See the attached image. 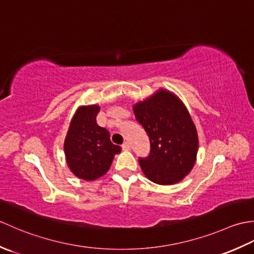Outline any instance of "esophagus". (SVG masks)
<instances>
[{"label": "esophagus", "instance_id": "1", "mask_svg": "<svg viewBox=\"0 0 254 254\" xmlns=\"http://www.w3.org/2000/svg\"><path fill=\"white\" fill-rule=\"evenodd\" d=\"M130 148H131V146H130V144H128L127 142L122 144V149L123 150H130Z\"/></svg>", "mask_w": 254, "mask_h": 254}]
</instances>
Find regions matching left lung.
Masks as SVG:
<instances>
[{
	"label": "left lung",
	"mask_w": 254,
	"mask_h": 254,
	"mask_svg": "<svg viewBox=\"0 0 254 254\" xmlns=\"http://www.w3.org/2000/svg\"><path fill=\"white\" fill-rule=\"evenodd\" d=\"M136 120L150 141V154L139 158L142 171L160 186L180 182L195 165L198 137L187 107L179 97L160 88L133 106Z\"/></svg>",
	"instance_id": "left-lung-1"
}]
</instances>
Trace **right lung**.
<instances>
[{"instance_id": "1", "label": "right lung", "mask_w": 254, "mask_h": 254, "mask_svg": "<svg viewBox=\"0 0 254 254\" xmlns=\"http://www.w3.org/2000/svg\"><path fill=\"white\" fill-rule=\"evenodd\" d=\"M98 105L80 106L69 123L64 154L69 170L86 181H94L109 170L121 147L112 144L110 134L97 124Z\"/></svg>"}]
</instances>
